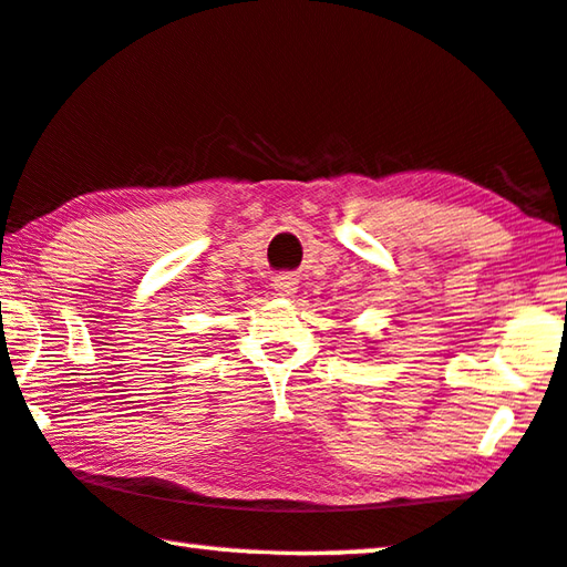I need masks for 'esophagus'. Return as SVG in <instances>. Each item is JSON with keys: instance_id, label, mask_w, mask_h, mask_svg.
Returning a JSON list of instances; mask_svg holds the SVG:
<instances>
[{"instance_id": "obj_1", "label": "esophagus", "mask_w": 567, "mask_h": 567, "mask_svg": "<svg viewBox=\"0 0 567 567\" xmlns=\"http://www.w3.org/2000/svg\"><path fill=\"white\" fill-rule=\"evenodd\" d=\"M274 289L278 296H293L296 289H299V281L291 274H278L274 278Z\"/></svg>"}]
</instances>
